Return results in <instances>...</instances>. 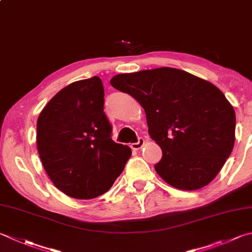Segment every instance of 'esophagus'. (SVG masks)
I'll return each mask as SVG.
<instances>
[{
  "label": "esophagus",
  "mask_w": 252,
  "mask_h": 252,
  "mask_svg": "<svg viewBox=\"0 0 252 252\" xmlns=\"http://www.w3.org/2000/svg\"><path fill=\"white\" fill-rule=\"evenodd\" d=\"M143 145H144V139H142V137H140L139 141H137L136 143H132V144H131V149L137 151V150L142 149Z\"/></svg>",
  "instance_id": "obj_1"
}]
</instances>
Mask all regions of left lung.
<instances>
[{"instance_id":"8db88e82","label":"left lung","mask_w":252,"mask_h":252,"mask_svg":"<svg viewBox=\"0 0 252 252\" xmlns=\"http://www.w3.org/2000/svg\"><path fill=\"white\" fill-rule=\"evenodd\" d=\"M145 110L149 134L162 158L155 170L180 190H198L213 180L235 143L236 116L213 84L174 67L118 74L110 80Z\"/></svg>"}]
</instances>
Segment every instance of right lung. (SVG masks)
I'll return each mask as SVG.
<instances>
[{"mask_svg": "<svg viewBox=\"0 0 252 252\" xmlns=\"http://www.w3.org/2000/svg\"><path fill=\"white\" fill-rule=\"evenodd\" d=\"M98 76L74 82L49 101L37 120V149L53 185L74 199L109 190L132 155L111 139Z\"/></svg>", "mask_w": 252, "mask_h": 252, "instance_id": "obj_1", "label": "right lung"}]
</instances>
